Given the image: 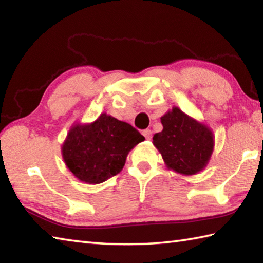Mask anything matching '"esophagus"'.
<instances>
[{"mask_svg": "<svg viewBox=\"0 0 263 263\" xmlns=\"http://www.w3.org/2000/svg\"><path fill=\"white\" fill-rule=\"evenodd\" d=\"M142 135L146 138L147 140H151V138H152V131L151 130H144L142 131Z\"/></svg>", "mask_w": 263, "mask_h": 263, "instance_id": "1", "label": "esophagus"}]
</instances>
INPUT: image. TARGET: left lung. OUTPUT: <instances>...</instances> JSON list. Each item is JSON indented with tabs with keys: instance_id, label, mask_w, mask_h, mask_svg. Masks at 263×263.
Returning <instances> with one entry per match:
<instances>
[{
	"instance_id": "left-lung-1",
	"label": "left lung",
	"mask_w": 263,
	"mask_h": 263,
	"mask_svg": "<svg viewBox=\"0 0 263 263\" xmlns=\"http://www.w3.org/2000/svg\"><path fill=\"white\" fill-rule=\"evenodd\" d=\"M162 131L153 136L169 171L181 175H195L208 166L215 148V135L210 126L173 106L161 118Z\"/></svg>"
}]
</instances>
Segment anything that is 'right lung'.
<instances>
[{"label":"right lung","instance_id":"right-lung-1","mask_svg":"<svg viewBox=\"0 0 263 263\" xmlns=\"http://www.w3.org/2000/svg\"><path fill=\"white\" fill-rule=\"evenodd\" d=\"M144 140L130 124L103 112L90 123L74 122L61 145V154L79 181L100 184L122 172L127 154Z\"/></svg>","mask_w":263,"mask_h":263}]
</instances>
